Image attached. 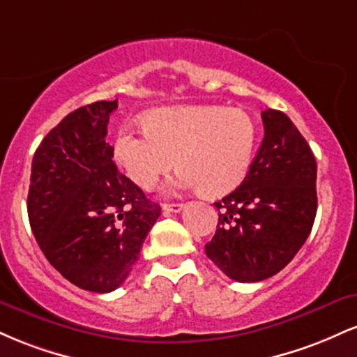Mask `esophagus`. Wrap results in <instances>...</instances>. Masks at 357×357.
Instances as JSON below:
<instances>
[{
	"label": "esophagus",
	"instance_id": "esophagus-1",
	"mask_svg": "<svg viewBox=\"0 0 357 357\" xmlns=\"http://www.w3.org/2000/svg\"><path fill=\"white\" fill-rule=\"evenodd\" d=\"M162 210L167 213H179L183 210V204L181 203H165L162 204Z\"/></svg>",
	"mask_w": 357,
	"mask_h": 357
}]
</instances>
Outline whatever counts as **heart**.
I'll list each match as a JSON object with an SVG mask.
<instances>
[{
	"label": "heart",
	"mask_w": 357,
	"mask_h": 357,
	"mask_svg": "<svg viewBox=\"0 0 357 357\" xmlns=\"http://www.w3.org/2000/svg\"><path fill=\"white\" fill-rule=\"evenodd\" d=\"M144 127H121L114 141L119 166L142 190H153L176 158L174 186L216 198L238 188L252 165L257 124L241 109L161 107L147 114Z\"/></svg>",
	"instance_id": "b5f03b06"
}]
</instances>
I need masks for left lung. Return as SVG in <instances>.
I'll use <instances>...</instances> for the list:
<instances>
[{"label":"left lung","mask_w":357,"mask_h":357,"mask_svg":"<svg viewBox=\"0 0 357 357\" xmlns=\"http://www.w3.org/2000/svg\"><path fill=\"white\" fill-rule=\"evenodd\" d=\"M264 141L243 183L216 202L218 227L204 252L227 277L275 275L305 243L317 211V162L284 112H261Z\"/></svg>","instance_id":"1"}]
</instances>
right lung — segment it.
Segmentation results:
<instances>
[{"label":"right lung","instance_id":"1","mask_svg":"<svg viewBox=\"0 0 357 357\" xmlns=\"http://www.w3.org/2000/svg\"><path fill=\"white\" fill-rule=\"evenodd\" d=\"M117 100L68 114L31 162L28 218L47 260L73 285L107 294L126 280L161 206L119 173L105 142Z\"/></svg>","mask_w":357,"mask_h":357}]
</instances>
